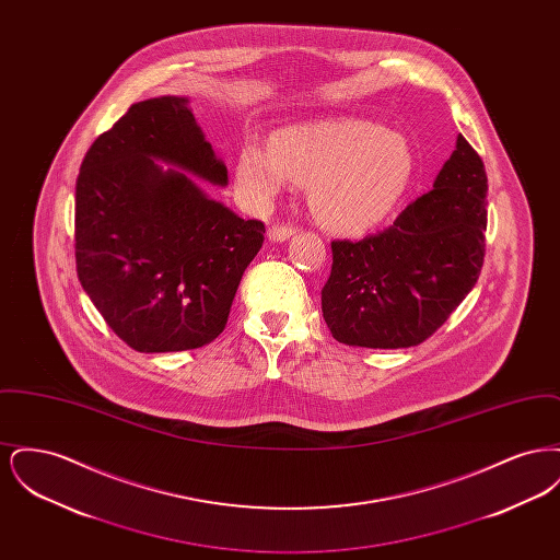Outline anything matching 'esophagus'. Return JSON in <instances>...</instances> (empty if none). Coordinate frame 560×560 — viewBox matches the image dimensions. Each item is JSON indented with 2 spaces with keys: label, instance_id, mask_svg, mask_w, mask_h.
Here are the masks:
<instances>
[{
  "label": "esophagus",
  "instance_id": "34e87169",
  "mask_svg": "<svg viewBox=\"0 0 560 560\" xmlns=\"http://www.w3.org/2000/svg\"><path fill=\"white\" fill-rule=\"evenodd\" d=\"M293 233H295V229H292V226L275 224V226H270V229H268L267 237L268 241H272V243H283V241L290 240Z\"/></svg>",
  "mask_w": 560,
  "mask_h": 560
}]
</instances>
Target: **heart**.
<instances>
[{
  "mask_svg": "<svg viewBox=\"0 0 560 560\" xmlns=\"http://www.w3.org/2000/svg\"><path fill=\"white\" fill-rule=\"evenodd\" d=\"M413 176L407 138L365 119H329L272 133L270 149L245 142L235 161L241 195L268 208L293 183H308V208L323 226L361 233L399 206Z\"/></svg>",
  "mask_w": 560,
  "mask_h": 560,
  "instance_id": "b5f03b06",
  "label": "heart"
}]
</instances>
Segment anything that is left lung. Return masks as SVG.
<instances>
[{"mask_svg": "<svg viewBox=\"0 0 560 560\" xmlns=\"http://www.w3.org/2000/svg\"><path fill=\"white\" fill-rule=\"evenodd\" d=\"M487 174L459 133L432 190L386 231L331 241L334 265L320 292L323 319L348 347L424 342L479 279L487 231Z\"/></svg>", "mask_w": 560, "mask_h": 560, "instance_id": "8db88e82", "label": "left lung"}]
</instances>
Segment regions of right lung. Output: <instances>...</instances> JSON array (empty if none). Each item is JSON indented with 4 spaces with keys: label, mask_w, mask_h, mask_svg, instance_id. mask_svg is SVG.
Masks as SVG:
<instances>
[{
    "label": "right lung",
    "mask_w": 560,
    "mask_h": 560,
    "mask_svg": "<svg viewBox=\"0 0 560 560\" xmlns=\"http://www.w3.org/2000/svg\"><path fill=\"white\" fill-rule=\"evenodd\" d=\"M229 185L185 96L136 103L101 133L75 187L81 288L138 352L203 347L226 325L265 224L243 220L191 176Z\"/></svg>",
    "instance_id": "obj_1"
}]
</instances>
